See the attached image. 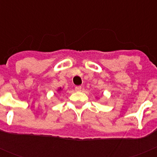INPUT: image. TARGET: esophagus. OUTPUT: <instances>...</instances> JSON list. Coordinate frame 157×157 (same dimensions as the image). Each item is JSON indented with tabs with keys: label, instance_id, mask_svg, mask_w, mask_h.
Returning a JSON list of instances; mask_svg holds the SVG:
<instances>
[{
	"label": "esophagus",
	"instance_id": "1",
	"mask_svg": "<svg viewBox=\"0 0 157 157\" xmlns=\"http://www.w3.org/2000/svg\"><path fill=\"white\" fill-rule=\"evenodd\" d=\"M82 90V86H75V91H81Z\"/></svg>",
	"mask_w": 157,
	"mask_h": 157
}]
</instances>
